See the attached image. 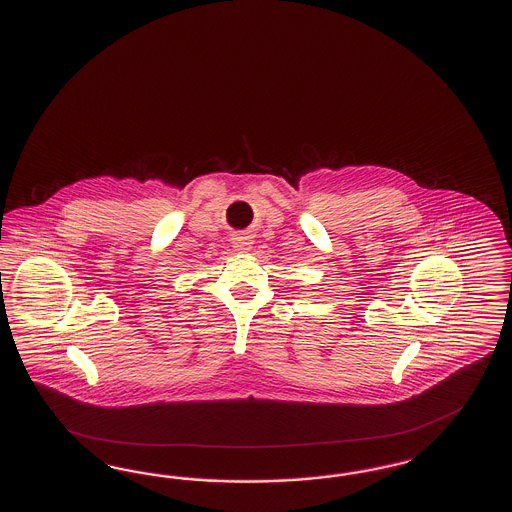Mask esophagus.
I'll return each mask as SVG.
<instances>
[{
	"label": "esophagus",
	"mask_w": 512,
	"mask_h": 512,
	"mask_svg": "<svg viewBox=\"0 0 512 512\" xmlns=\"http://www.w3.org/2000/svg\"><path fill=\"white\" fill-rule=\"evenodd\" d=\"M251 238L249 236H245V234H242V236H236L234 238V249L236 251H242V253H245V251H249L251 249Z\"/></svg>",
	"instance_id": "1"
}]
</instances>
